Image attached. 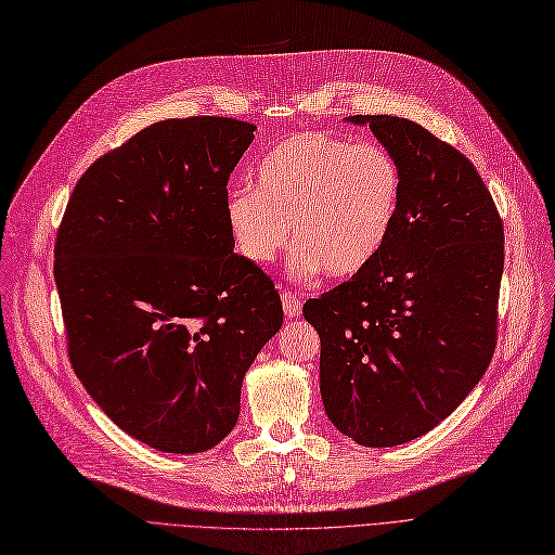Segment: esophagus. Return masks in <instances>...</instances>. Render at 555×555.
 Returning <instances> with one entry per match:
<instances>
[{
    "mask_svg": "<svg viewBox=\"0 0 555 555\" xmlns=\"http://www.w3.org/2000/svg\"><path fill=\"white\" fill-rule=\"evenodd\" d=\"M283 311L288 318H297L301 313V301L295 293H283Z\"/></svg>",
    "mask_w": 555,
    "mask_h": 555,
    "instance_id": "34e87169",
    "label": "esophagus"
}]
</instances>
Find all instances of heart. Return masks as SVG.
Returning a JSON list of instances; mask_svg holds the SVG:
<instances>
[{
	"mask_svg": "<svg viewBox=\"0 0 555 555\" xmlns=\"http://www.w3.org/2000/svg\"><path fill=\"white\" fill-rule=\"evenodd\" d=\"M400 198V164L379 143L297 132L264 155L256 190L229 194L225 219L254 264L272 262L293 233V272L347 279L382 251Z\"/></svg>",
	"mask_w": 555,
	"mask_h": 555,
	"instance_id": "obj_1",
	"label": "heart"
}]
</instances>
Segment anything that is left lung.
<instances>
[{
	"instance_id": "8db88e82",
	"label": "left lung",
	"mask_w": 555,
	"mask_h": 555,
	"mask_svg": "<svg viewBox=\"0 0 555 555\" xmlns=\"http://www.w3.org/2000/svg\"><path fill=\"white\" fill-rule=\"evenodd\" d=\"M371 126L402 171L396 223L377 258L304 304L320 334V393L359 446L423 437L482 379L496 347L503 221L460 151L398 116Z\"/></svg>"
}]
</instances>
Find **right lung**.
Here are the masks:
<instances>
[{"instance_id":"add662e5","label":"right lung","mask_w":555,"mask_h":555,"mask_svg":"<svg viewBox=\"0 0 555 555\" xmlns=\"http://www.w3.org/2000/svg\"><path fill=\"white\" fill-rule=\"evenodd\" d=\"M256 126L159 120L75 184L54 244L73 371L122 433L194 455L229 437L242 379L283 324L281 297L237 256L229 178Z\"/></svg>"}]
</instances>
